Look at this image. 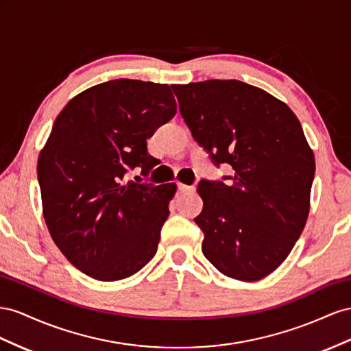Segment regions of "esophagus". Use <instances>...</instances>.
I'll return each mask as SVG.
<instances>
[{
    "label": "esophagus",
    "instance_id": "34e87169",
    "mask_svg": "<svg viewBox=\"0 0 351 351\" xmlns=\"http://www.w3.org/2000/svg\"><path fill=\"white\" fill-rule=\"evenodd\" d=\"M178 189H179V193H188V191H194V186H188L185 184L179 182L178 184Z\"/></svg>",
    "mask_w": 351,
    "mask_h": 351
}]
</instances>
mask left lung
Instances as JSON below:
<instances>
[{
	"instance_id": "8db88e82",
	"label": "left lung",
	"mask_w": 351,
	"mask_h": 351,
	"mask_svg": "<svg viewBox=\"0 0 351 351\" xmlns=\"http://www.w3.org/2000/svg\"><path fill=\"white\" fill-rule=\"evenodd\" d=\"M185 123L229 184L202 181L203 254L219 272L258 281L291 253L310 208L315 156L281 99L235 79L172 85Z\"/></svg>"
}]
</instances>
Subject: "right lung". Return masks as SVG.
Segmentation results:
<instances>
[{
    "label": "right lung",
    "mask_w": 351,
    "mask_h": 351,
    "mask_svg": "<svg viewBox=\"0 0 351 351\" xmlns=\"http://www.w3.org/2000/svg\"><path fill=\"white\" fill-rule=\"evenodd\" d=\"M175 113L169 85L116 79L85 89L57 116L38 158L43 213L60 252L88 276L119 281L154 257L176 185L125 175L154 166L147 139Z\"/></svg>",
    "instance_id": "right-lung-1"
}]
</instances>
